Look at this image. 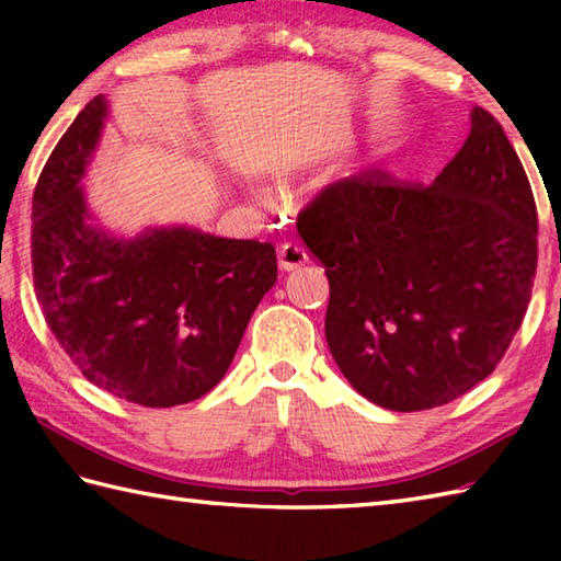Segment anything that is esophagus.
I'll use <instances>...</instances> for the list:
<instances>
[{
  "instance_id": "esophagus-1",
  "label": "esophagus",
  "mask_w": 561,
  "mask_h": 561,
  "mask_svg": "<svg viewBox=\"0 0 561 561\" xmlns=\"http://www.w3.org/2000/svg\"><path fill=\"white\" fill-rule=\"evenodd\" d=\"M306 260H308L306 250L299 248L296 243H284V245L279 248V253H277V265H279L282 272L299 270V267L306 265Z\"/></svg>"
}]
</instances>
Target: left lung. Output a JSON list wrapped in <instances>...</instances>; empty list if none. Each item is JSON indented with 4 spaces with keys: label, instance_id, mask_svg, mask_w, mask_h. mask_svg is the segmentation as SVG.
I'll list each match as a JSON object with an SVG mask.
<instances>
[{
    "label": "left lung",
    "instance_id": "left-lung-1",
    "mask_svg": "<svg viewBox=\"0 0 561 561\" xmlns=\"http://www.w3.org/2000/svg\"><path fill=\"white\" fill-rule=\"evenodd\" d=\"M296 229L330 282L332 359L378 408L460 398L494 371L526 316L538 211L514 147L482 108L432 185L366 171L325 187Z\"/></svg>",
    "mask_w": 561,
    "mask_h": 561
}]
</instances>
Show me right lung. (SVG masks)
<instances>
[{"label":"right lung","mask_w":561,"mask_h":561,"mask_svg":"<svg viewBox=\"0 0 561 561\" xmlns=\"http://www.w3.org/2000/svg\"><path fill=\"white\" fill-rule=\"evenodd\" d=\"M87 103L33 193V284L53 335L93 386L145 408H173L219 383L274 282L272 243L187 224L123 236L87 202L83 178L108 121Z\"/></svg>","instance_id":"obj_1"}]
</instances>
